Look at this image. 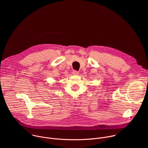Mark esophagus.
<instances>
[{"label": "esophagus", "mask_w": 148, "mask_h": 148, "mask_svg": "<svg viewBox=\"0 0 148 148\" xmlns=\"http://www.w3.org/2000/svg\"><path fill=\"white\" fill-rule=\"evenodd\" d=\"M73 75H78L79 74V72L77 71H73Z\"/></svg>", "instance_id": "1"}]
</instances>
